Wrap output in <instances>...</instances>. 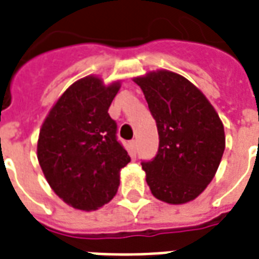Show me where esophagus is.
Returning <instances> with one entry per match:
<instances>
[{
    "instance_id": "34e87169",
    "label": "esophagus",
    "mask_w": 259,
    "mask_h": 259,
    "mask_svg": "<svg viewBox=\"0 0 259 259\" xmlns=\"http://www.w3.org/2000/svg\"><path fill=\"white\" fill-rule=\"evenodd\" d=\"M131 151H132V154H134V155H135L136 154V151H138V140H131Z\"/></svg>"
}]
</instances>
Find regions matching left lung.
I'll use <instances>...</instances> for the list:
<instances>
[{
	"label": "left lung",
	"mask_w": 259,
	"mask_h": 259,
	"mask_svg": "<svg viewBox=\"0 0 259 259\" xmlns=\"http://www.w3.org/2000/svg\"><path fill=\"white\" fill-rule=\"evenodd\" d=\"M157 121L159 147L152 161L142 162L154 197L185 204L213 180L226 148L218 112L198 88L169 70L134 78Z\"/></svg>",
	"instance_id": "left-lung-1"
}]
</instances>
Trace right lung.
<instances>
[{
  "instance_id": "obj_1",
  "label": "right lung",
  "mask_w": 259,
  "mask_h": 259,
  "mask_svg": "<svg viewBox=\"0 0 259 259\" xmlns=\"http://www.w3.org/2000/svg\"><path fill=\"white\" fill-rule=\"evenodd\" d=\"M120 81L88 75L70 85L40 128L37 161L51 189L66 204L93 211L113 198L120 170L131 161L116 139L108 109Z\"/></svg>"
}]
</instances>
